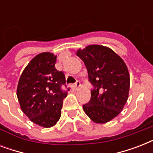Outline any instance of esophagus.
Masks as SVG:
<instances>
[{
	"label": "esophagus",
	"mask_w": 153,
	"mask_h": 153,
	"mask_svg": "<svg viewBox=\"0 0 153 153\" xmlns=\"http://www.w3.org/2000/svg\"><path fill=\"white\" fill-rule=\"evenodd\" d=\"M80 86H81V83H80V82L77 81L72 86V89L74 90V91H77V90H79L80 88Z\"/></svg>",
	"instance_id": "esophagus-1"
}]
</instances>
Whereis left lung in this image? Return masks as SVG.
<instances>
[{"instance_id": "obj_1", "label": "left lung", "mask_w": 153, "mask_h": 153, "mask_svg": "<svg viewBox=\"0 0 153 153\" xmlns=\"http://www.w3.org/2000/svg\"><path fill=\"white\" fill-rule=\"evenodd\" d=\"M76 55L85 63L94 86L91 100L82 105L84 112L94 122L106 123L121 113L128 100V68L117 54L102 45H89Z\"/></svg>"}]
</instances>
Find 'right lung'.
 Listing matches in <instances>:
<instances>
[{
    "label": "right lung",
    "instance_id": "1",
    "mask_svg": "<svg viewBox=\"0 0 153 153\" xmlns=\"http://www.w3.org/2000/svg\"><path fill=\"white\" fill-rule=\"evenodd\" d=\"M56 55L50 52L35 56L25 67L18 82V101L23 113L38 126L50 128L61 116L62 101L67 95L61 86L65 75L55 67Z\"/></svg>",
    "mask_w": 153,
    "mask_h": 153
}]
</instances>
